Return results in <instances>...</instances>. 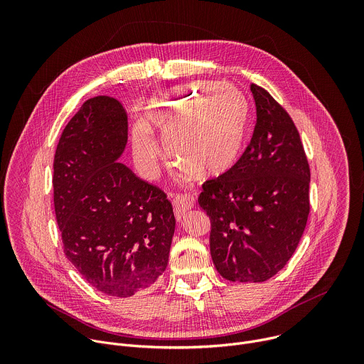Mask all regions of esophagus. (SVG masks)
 <instances>
[{"instance_id":"obj_1","label":"esophagus","mask_w":364,"mask_h":364,"mask_svg":"<svg viewBox=\"0 0 364 364\" xmlns=\"http://www.w3.org/2000/svg\"><path fill=\"white\" fill-rule=\"evenodd\" d=\"M173 205L176 218L180 220L181 216L194 205V197L191 194H173Z\"/></svg>"}]
</instances>
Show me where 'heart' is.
Segmentation results:
<instances>
[{
  "label": "heart",
  "instance_id": "1",
  "mask_svg": "<svg viewBox=\"0 0 364 364\" xmlns=\"http://www.w3.org/2000/svg\"><path fill=\"white\" fill-rule=\"evenodd\" d=\"M247 119V100L230 85H196L180 97L154 100L144 108L145 128L160 134L174 164L200 178L220 177L239 163ZM148 131L134 134L132 149L141 171L151 176L161 152Z\"/></svg>",
  "mask_w": 364,
  "mask_h": 364
}]
</instances>
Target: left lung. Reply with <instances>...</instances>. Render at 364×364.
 <instances>
[{
  "mask_svg": "<svg viewBox=\"0 0 364 364\" xmlns=\"http://www.w3.org/2000/svg\"><path fill=\"white\" fill-rule=\"evenodd\" d=\"M256 125L239 163L207 180L198 205L212 223L210 253L233 282H264L294 255L309 213V166L288 112L255 83Z\"/></svg>",
  "mask_w": 364,
  "mask_h": 364,
  "instance_id": "obj_1",
  "label": "left lung"
}]
</instances>
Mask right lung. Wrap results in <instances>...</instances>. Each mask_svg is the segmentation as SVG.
<instances>
[{
  "label": "right lung",
  "instance_id": "1",
  "mask_svg": "<svg viewBox=\"0 0 364 364\" xmlns=\"http://www.w3.org/2000/svg\"><path fill=\"white\" fill-rule=\"evenodd\" d=\"M127 141L121 102L95 96L63 129L53 163L65 255L89 285L119 298L157 282L176 229L167 194L118 161Z\"/></svg>",
  "mask_w": 364,
  "mask_h": 364
}]
</instances>
